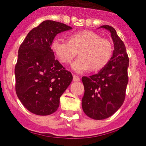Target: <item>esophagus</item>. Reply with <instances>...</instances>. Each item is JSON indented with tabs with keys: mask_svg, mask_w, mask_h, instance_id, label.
Instances as JSON below:
<instances>
[{
	"mask_svg": "<svg viewBox=\"0 0 146 146\" xmlns=\"http://www.w3.org/2000/svg\"><path fill=\"white\" fill-rule=\"evenodd\" d=\"M73 80H74V81H77V82L80 81V78H79L78 76L74 74V75H73Z\"/></svg>",
	"mask_w": 146,
	"mask_h": 146,
	"instance_id": "obj_1",
	"label": "esophagus"
}]
</instances>
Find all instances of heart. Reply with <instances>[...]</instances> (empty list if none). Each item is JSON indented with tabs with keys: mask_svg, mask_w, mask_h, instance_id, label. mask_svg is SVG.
<instances>
[{
	"mask_svg": "<svg viewBox=\"0 0 146 146\" xmlns=\"http://www.w3.org/2000/svg\"><path fill=\"white\" fill-rule=\"evenodd\" d=\"M54 56L62 64H70L79 51L80 58L72 64L76 73L89 71H99L105 68L113 56V48L110 41L102 38L92 31L76 32L68 40L56 38L51 43Z\"/></svg>",
	"mask_w": 146,
	"mask_h": 146,
	"instance_id": "obj_1",
	"label": "heart"
}]
</instances>
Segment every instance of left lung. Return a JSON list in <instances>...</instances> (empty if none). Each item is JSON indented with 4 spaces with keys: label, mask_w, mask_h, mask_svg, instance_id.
I'll return each instance as SVG.
<instances>
[{
    "label": "left lung",
    "mask_w": 146,
    "mask_h": 146,
    "mask_svg": "<svg viewBox=\"0 0 146 146\" xmlns=\"http://www.w3.org/2000/svg\"><path fill=\"white\" fill-rule=\"evenodd\" d=\"M111 33L114 50L111 60L98 74L83 77L84 95L82 108L86 115L96 120L107 119L120 108L125 98L128 83L129 58L126 48L115 29L103 25Z\"/></svg>",
    "instance_id": "obj_1"
}]
</instances>
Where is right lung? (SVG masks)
<instances>
[{
	"label": "right lung",
	"mask_w": 146,
	"mask_h": 146,
	"mask_svg": "<svg viewBox=\"0 0 146 146\" xmlns=\"http://www.w3.org/2000/svg\"><path fill=\"white\" fill-rule=\"evenodd\" d=\"M72 27L47 20L33 28L19 49L15 66V92L33 113L47 115L56 111L60 98L73 77L54 57L51 43L56 34Z\"/></svg>",
	"instance_id": "1"
}]
</instances>
